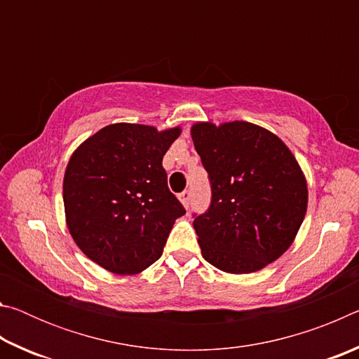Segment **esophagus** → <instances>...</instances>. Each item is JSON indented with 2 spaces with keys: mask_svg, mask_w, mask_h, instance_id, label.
<instances>
[{
  "mask_svg": "<svg viewBox=\"0 0 359 359\" xmlns=\"http://www.w3.org/2000/svg\"><path fill=\"white\" fill-rule=\"evenodd\" d=\"M179 199H180V203L185 205V208H188V205H190V201H191V191L190 190L182 191L179 194Z\"/></svg>",
  "mask_w": 359,
  "mask_h": 359,
  "instance_id": "34e87169",
  "label": "esophagus"
}]
</instances>
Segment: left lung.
<instances>
[{"label": "left lung", "mask_w": 359, "mask_h": 359, "mask_svg": "<svg viewBox=\"0 0 359 359\" xmlns=\"http://www.w3.org/2000/svg\"><path fill=\"white\" fill-rule=\"evenodd\" d=\"M191 139L212 187L193 226L204 259L229 274L259 271L288 250L307 210V182L274 133L248 121H199Z\"/></svg>", "instance_id": "1"}]
</instances>
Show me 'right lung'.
<instances>
[{
    "label": "right lung",
    "mask_w": 359,
    "mask_h": 359,
    "mask_svg": "<svg viewBox=\"0 0 359 359\" xmlns=\"http://www.w3.org/2000/svg\"><path fill=\"white\" fill-rule=\"evenodd\" d=\"M180 131L114 123L71 155L63 180L66 224L77 247L109 272L133 276L147 269L185 214L163 168Z\"/></svg>",
    "instance_id": "right-lung-1"
}]
</instances>
